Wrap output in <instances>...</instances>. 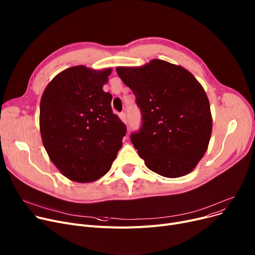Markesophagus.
<instances>
[{
    "instance_id": "esophagus-1",
    "label": "esophagus",
    "mask_w": 255,
    "mask_h": 255,
    "mask_svg": "<svg viewBox=\"0 0 255 255\" xmlns=\"http://www.w3.org/2000/svg\"><path fill=\"white\" fill-rule=\"evenodd\" d=\"M119 117H121V119H122V121H123L125 124H127V115H126L125 112L119 113Z\"/></svg>"
}]
</instances>
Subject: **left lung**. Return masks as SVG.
Instances as JSON below:
<instances>
[{
    "label": "left lung",
    "instance_id": "left-lung-1",
    "mask_svg": "<svg viewBox=\"0 0 255 255\" xmlns=\"http://www.w3.org/2000/svg\"><path fill=\"white\" fill-rule=\"evenodd\" d=\"M116 71L141 111L140 129L130 133V141L146 167L168 178L191 172L207 151L212 131L202 85L184 68L161 59Z\"/></svg>",
    "mask_w": 255,
    "mask_h": 255
}]
</instances>
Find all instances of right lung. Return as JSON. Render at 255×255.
<instances>
[{
  "label": "right lung",
  "mask_w": 255,
  "mask_h": 255,
  "mask_svg": "<svg viewBox=\"0 0 255 255\" xmlns=\"http://www.w3.org/2000/svg\"><path fill=\"white\" fill-rule=\"evenodd\" d=\"M111 69L69 68L51 80L40 103L43 145L70 180L92 182L106 174L123 146L126 125L103 91Z\"/></svg>",
  "instance_id": "1"
}]
</instances>
